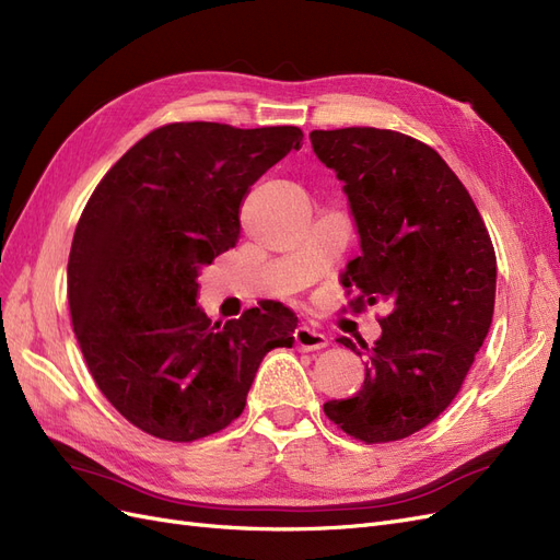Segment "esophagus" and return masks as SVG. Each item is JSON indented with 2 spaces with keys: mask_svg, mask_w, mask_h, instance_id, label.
<instances>
[{
  "mask_svg": "<svg viewBox=\"0 0 560 560\" xmlns=\"http://www.w3.org/2000/svg\"><path fill=\"white\" fill-rule=\"evenodd\" d=\"M294 346L299 350H319V348H327L329 346V336L317 331L315 327L301 325L294 331Z\"/></svg>",
  "mask_w": 560,
  "mask_h": 560,
  "instance_id": "1",
  "label": "esophagus"
}]
</instances>
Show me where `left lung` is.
Returning <instances> with one entry per match:
<instances>
[{
    "label": "left lung",
    "mask_w": 560,
    "mask_h": 560,
    "mask_svg": "<svg viewBox=\"0 0 560 560\" xmlns=\"http://www.w3.org/2000/svg\"><path fill=\"white\" fill-rule=\"evenodd\" d=\"M315 156L343 182L360 257L343 284L387 303L381 338L358 350L364 385L325 413L366 444L397 442L442 413L483 346L498 261L471 196L428 144L378 128L313 130Z\"/></svg>",
    "instance_id": "1"
}]
</instances>
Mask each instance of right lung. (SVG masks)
<instances>
[{"label": "right lung", "mask_w": 560, "mask_h": 560, "mask_svg": "<svg viewBox=\"0 0 560 560\" xmlns=\"http://www.w3.org/2000/svg\"><path fill=\"white\" fill-rule=\"evenodd\" d=\"M301 144L294 126H163L116 161L83 208L67 264L74 334L97 387L142 432L194 442L224 430L264 354L292 346L290 308L212 322L198 276L238 243L249 186Z\"/></svg>", "instance_id": "right-lung-1"}]
</instances>
